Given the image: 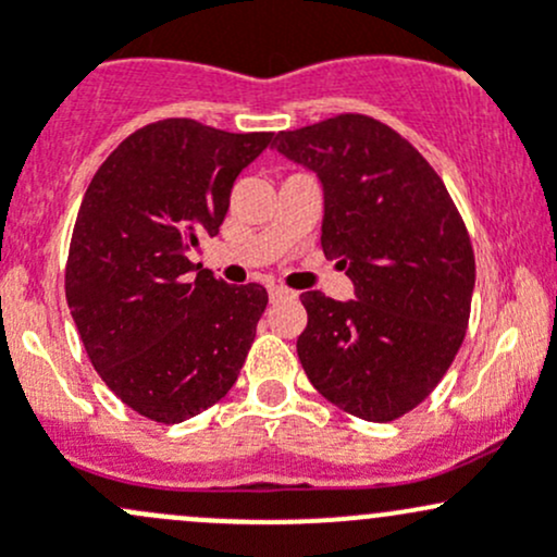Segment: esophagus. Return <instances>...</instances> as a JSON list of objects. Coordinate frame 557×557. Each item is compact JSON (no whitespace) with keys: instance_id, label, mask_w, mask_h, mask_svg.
<instances>
[{"instance_id":"1","label":"esophagus","mask_w":557,"mask_h":557,"mask_svg":"<svg viewBox=\"0 0 557 557\" xmlns=\"http://www.w3.org/2000/svg\"><path fill=\"white\" fill-rule=\"evenodd\" d=\"M268 295H271V300H286V297H295V292L286 289V286H278V284H271L268 286Z\"/></svg>"}]
</instances>
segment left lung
Listing matches in <instances>:
<instances>
[{"label":"left lung","mask_w":557,"mask_h":557,"mask_svg":"<svg viewBox=\"0 0 557 557\" xmlns=\"http://www.w3.org/2000/svg\"><path fill=\"white\" fill-rule=\"evenodd\" d=\"M273 148L324 185L321 247L356 300L302 292L297 356L310 385L369 422L433 393L468 332L475 257L444 181L396 129L339 113L278 133Z\"/></svg>","instance_id":"8db88e82"}]
</instances>
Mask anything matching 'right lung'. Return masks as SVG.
<instances>
[{
	"label": "right lung",
	"instance_id": "1",
	"mask_svg": "<svg viewBox=\"0 0 557 557\" xmlns=\"http://www.w3.org/2000/svg\"><path fill=\"white\" fill-rule=\"evenodd\" d=\"M271 137L164 119L129 135L82 199L65 300L95 372L148 420L218 404L252 348L265 286H228L188 252L218 236L238 172Z\"/></svg>",
	"mask_w": 557,
	"mask_h": 557
}]
</instances>
